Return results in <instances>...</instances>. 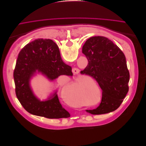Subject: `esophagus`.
I'll use <instances>...</instances> for the list:
<instances>
[{
  "label": "esophagus",
  "mask_w": 146,
  "mask_h": 146,
  "mask_svg": "<svg viewBox=\"0 0 146 146\" xmlns=\"http://www.w3.org/2000/svg\"><path fill=\"white\" fill-rule=\"evenodd\" d=\"M72 72L74 73V75H77V74H79V72H80V70H79L77 68H73L72 69Z\"/></svg>",
  "instance_id": "1"
}]
</instances>
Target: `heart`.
<instances>
[{
  "label": "heart",
  "instance_id": "1",
  "mask_svg": "<svg viewBox=\"0 0 146 146\" xmlns=\"http://www.w3.org/2000/svg\"><path fill=\"white\" fill-rule=\"evenodd\" d=\"M91 83L94 88L99 90V87L93 80L86 77H80L76 79L74 82L69 85L63 84L61 85V93L64 97L65 101L69 105L75 107H80L82 106H89L85 100V93L84 92V87L88 84ZM86 94L90 102H92L97 99L95 90L92 88H88Z\"/></svg>",
  "mask_w": 146,
  "mask_h": 146
}]
</instances>
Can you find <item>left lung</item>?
Wrapping results in <instances>:
<instances>
[{"instance_id":"left-lung-1","label":"left lung","mask_w":146,"mask_h":146,"mask_svg":"<svg viewBox=\"0 0 146 146\" xmlns=\"http://www.w3.org/2000/svg\"><path fill=\"white\" fill-rule=\"evenodd\" d=\"M88 63L80 74L94 78L102 90L99 107L86 110L92 114H102L117 109L128 91L130 74L125 55L116 44L104 36L89 38L82 48Z\"/></svg>"}]
</instances>
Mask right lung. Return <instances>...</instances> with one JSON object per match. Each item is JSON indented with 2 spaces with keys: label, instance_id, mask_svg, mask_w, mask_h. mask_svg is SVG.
I'll return each mask as SVG.
<instances>
[{
  "label": "right lung",
  "instance_id": "right-lung-1",
  "mask_svg": "<svg viewBox=\"0 0 146 146\" xmlns=\"http://www.w3.org/2000/svg\"><path fill=\"white\" fill-rule=\"evenodd\" d=\"M36 72L50 80L62 75L72 76L71 67L63 62L58 46L51 39H35L20 51L13 73L16 94L24 109L33 115L48 119L70 117L56 92L46 101H40L34 96L30 80Z\"/></svg>",
  "mask_w": 146,
  "mask_h": 146
}]
</instances>
